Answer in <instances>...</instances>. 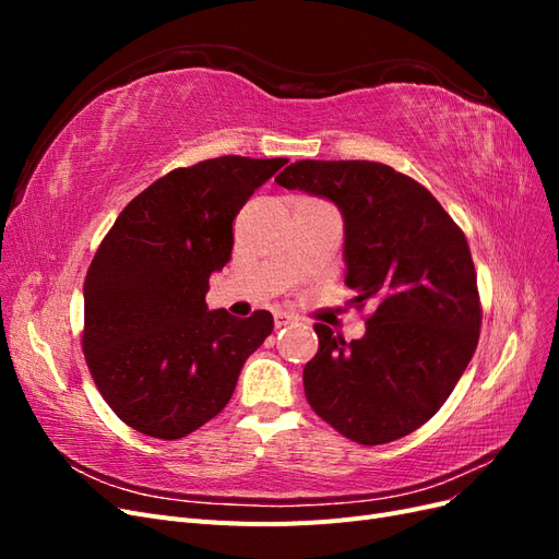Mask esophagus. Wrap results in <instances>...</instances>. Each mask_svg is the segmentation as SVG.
<instances>
[{
	"mask_svg": "<svg viewBox=\"0 0 559 559\" xmlns=\"http://www.w3.org/2000/svg\"><path fill=\"white\" fill-rule=\"evenodd\" d=\"M292 321H294V317L289 312H275V329L292 324Z\"/></svg>",
	"mask_w": 559,
	"mask_h": 559,
	"instance_id": "34e87169",
	"label": "esophagus"
}]
</instances>
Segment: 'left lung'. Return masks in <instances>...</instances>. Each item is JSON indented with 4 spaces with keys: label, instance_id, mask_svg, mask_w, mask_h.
<instances>
[{
    "label": "left lung",
    "instance_id": "1",
    "mask_svg": "<svg viewBox=\"0 0 559 559\" xmlns=\"http://www.w3.org/2000/svg\"><path fill=\"white\" fill-rule=\"evenodd\" d=\"M343 214L345 284L376 306L359 341L314 324L302 368L312 411L361 445L392 443L429 421L480 335L476 270L464 233L425 186L373 160H296L275 177Z\"/></svg>",
    "mask_w": 559,
    "mask_h": 559
}]
</instances>
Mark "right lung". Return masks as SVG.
<instances>
[{"label":"right lung","instance_id":"right-lung-1","mask_svg":"<svg viewBox=\"0 0 559 559\" xmlns=\"http://www.w3.org/2000/svg\"><path fill=\"white\" fill-rule=\"evenodd\" d=\"M286 158L179 167L118 214L83 282V354L128 427L175 441L226 408L273 314L210 310V275L233 253V218Z\"/></svg>","mask_w":559,"mask_h":559}]
</instances>
